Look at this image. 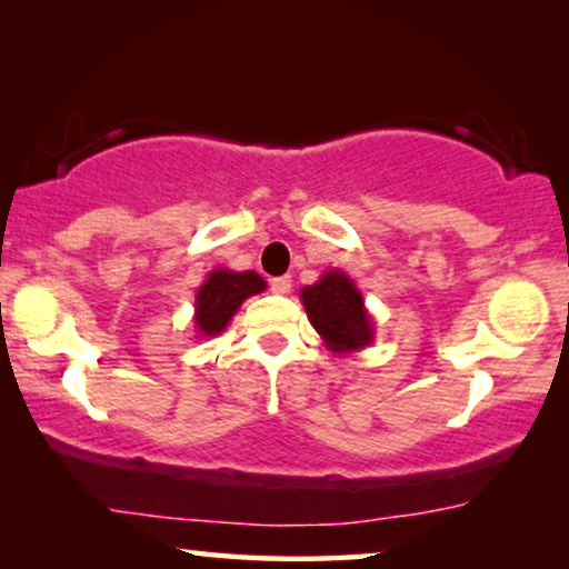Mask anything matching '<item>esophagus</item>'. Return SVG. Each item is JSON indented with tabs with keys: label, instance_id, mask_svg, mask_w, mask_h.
<instances>
[{
	"label": "esophagus",
	"instance_id": "esophagus-1",
	"mask_svg": "<svg viewBox=\"0 0 569 569\" xmlns=\"http://www.w3.org/2000/svg\"><path fill=\"white\" fill-rule=\"evenodd\" d=\"M292 290V279L290 277H274L271 279V292L274 295H287Z\"/></svg>",
	"mask_w": 569,
	"mask_h": 569
}]
</instances>
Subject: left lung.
<instances>
[{"instance_id": "8db88e82", "label": "left lung", "mask_w": 569, "mask_h": 569, "mask_svg": "<svg viewBox=\"0 0 569 569\" xmlns=\"http://www.w3.org/2000/svg\"><path fill=\"white\" fill-rule=\"evenodd\" d=\"M300 300L329 352H360L376 339V323L365 308L362 292L345 271L329 269L316 284L302 287Z\"/></svg>"}]
</instances>
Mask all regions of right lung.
Instances as JSON below:
<instances>
[{
	"label": "right lung",
	"instance_id": "obj_1",
	"mask_svg": "<svg viewBox=\"0 0 569 569\" xmlns=\"http://www.w3.org/2000/svg\"><path fill=\"white\" fill-rule=\"evenodd\" d=\"M267 290L263 277L256 271H232V269H214L209 271L204 284L197 292V313H193V326L199 337H217L228 329L232 316L243 306V300L251 295Z\"/></svg>",
	"mask_w": 569,
	"mask_h": 569
}]
</instances>
